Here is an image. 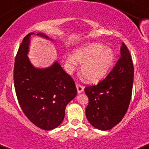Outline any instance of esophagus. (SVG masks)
Listing matches in <instances>:
<instances>
[{
  "instance_id": "esophagus-1",
  "label": "esophagus",
  "mask_w": 149,
  "mask_h": 149,
  "mask_svg": "<svg viewBox=\"0 0 149 149\" xmlns=\"http://www.w3.org/2000/svg\"><path fill=\"white\" fill-rule=\"evenodd\" d=\"M76 88H77L78 93H81L83 91V90H84V88L81 84H79V83H76Z\"/></svg>"
}]
</instances>
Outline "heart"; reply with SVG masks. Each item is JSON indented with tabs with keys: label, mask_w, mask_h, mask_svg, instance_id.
I'll list each match as a JSON object with an SVG mask.
<instances>
[{
	"label": "heart",
	"mask_w": 149,
	"mask_h": 149,
	"mask_svg": "<svg viewBox=\"0 0 149 149\" xmlns=\"http://www.w3.org/2000/svg\"><path fill=\"white\" fill-rule=\"evenodd\" d=\"M113 51L100 43H93L80 47L67 62L73 68L76 61L81 63V74L88 83H97L106 76L114 63Z\"/></svg>",
	"instance_id": "obj_1"
}]
</instances>
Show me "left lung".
<instances>
[{
  "label": "left lung",
  "mask_w": 149,
  "mask_h": 149,
  "mask_svg": "<svg viewBox=\"0 0 149 149\" xmlns=\"http://www.w3.org/2000/svg\"><path fill=\"white\" fill-rule=\"evenodd\" d=\"M121 56L104 79L85 88L89 99L86 108L88 122L95 128L109 130L125 115L131 98L134 81V65L130 51L122 42Z\"/></svg>",
  "instance_id": "8db88e82"
}]
</instances>
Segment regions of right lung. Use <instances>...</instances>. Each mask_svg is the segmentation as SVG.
<instances>
[{"mask_svg":"<svg viewBox=\"0 0 149 149\" xmlns=\"http://www.w3.org/2000/svg\"><path fill=\"white\" fill-rule=\"evenodd\" d=\"M24 37L15 58L13 79L16 95L22 112L32 123L44 130L61 125L65 109L77 94L71 76L58 62L40 69L31 64L27 54L29 37ZM37 35L49 39L42 33Z\"/></svg>","mask_w":149,"mask_h":149,"instance_id":"1","label":"right lung"}]
</instances>
